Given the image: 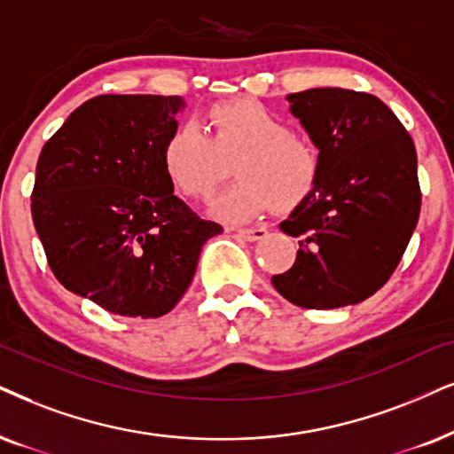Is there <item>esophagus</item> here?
Instances as JSON below:
<instances>
[{
	"label": "esophagus",
	"mask_w": 454,
	"mask_h": 454,
	"mask_svg": "<svg viewBox=\"0 0 454 454\" xmlns=\"http://www.w3.org/2000/svg\"><path fill=\"white\" fill-rule=\"evenodd\" d=\"M266 228L263 226H251V228H239L237 231V237L239 239H245V240H260L266 237Z\"/></svg>",
	"instance_id": "34e87169"
}]
</instances>
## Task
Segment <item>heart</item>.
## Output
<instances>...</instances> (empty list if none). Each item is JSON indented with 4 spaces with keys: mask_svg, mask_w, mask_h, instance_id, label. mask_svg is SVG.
Segmentation results:
<instances>
[{
    "mask_svg": "<svg viewBox=\"0 0 454 454\" xmlns=\"http://www.w3.org/2000/svg\"><path fill=\"white\" fill-rule=\"evenodd\" d=\"M207 137L180 125L160 151L163 171L182 197L207 200L237 165L239 184L214 203L222 220L240 223L277 207L291 211L312 197L320 180L317 145L260 102H220L205 114Z\"/></svg>",
    "mask_w": 454,
    "mask_h": 454,
    "instance_id": "obj_1",
    "label": "heart"
}]
</instances>
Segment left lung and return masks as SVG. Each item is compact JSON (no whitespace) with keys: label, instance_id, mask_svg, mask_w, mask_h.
<instances>
[{"label":"left lung","instance_id":"obj_1","mask_svg":"<svg viewBox=\"0 0 454 454\" xmlns=\"http://www.w3.org/2000/svg\"><path fill=\"white\" fill-rule=\"evenodd\" d=\"M286 100L318 148L320 180L280 222V231L300 239V251L272 285L300 308L360 303L387 283L415 232V145L398 117L364 91L314 88Z\"/></svg>","mask_w":454,"mask_h":454}]
</instances>
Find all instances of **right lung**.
I'll return each instance as SVG.
<instances>
[{
  "label": "right lung",
  "instance_id": "right-lung-1",
  "mask_svg": "<svg viewBox=\"0 0 454 454\" xmlns=\"http://www.w3.org/2000/svg\"><path fill=\"white\" fill-rule=\"evenodd\" d=\"M180 108V96H96L39 154L31 214L51 272L119 317L168 314L222 232L176 197L163 171Z\"/></svg>",
  "mask_w": 454,
  "mask_h": 454
}]
</instances>
